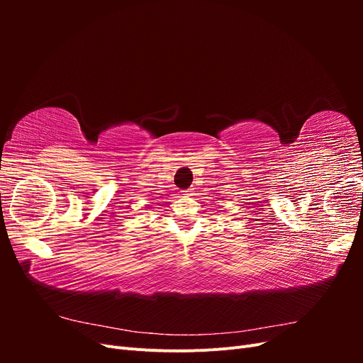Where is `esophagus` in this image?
<instances>
[{
    "label": "esophagus",
    "mask_w": 363,
    "mask_h": 363,
    "mask_svg": "<svg viewBox=\"0 0 363 363\" xmlns=\"http://www.w3.org/2000/svg\"><path fill=\"white\" fill-rule=\"evenodd\" d=\"M182 192H183V195H184V196H191V195H194V194H192V192H194L192 189H186V191H182Z\"/></svg>",
    "instance_id": "esophagus-1"
}]
</instances>
